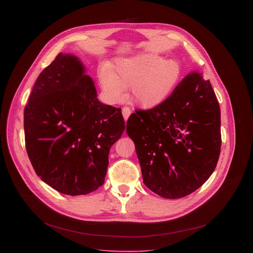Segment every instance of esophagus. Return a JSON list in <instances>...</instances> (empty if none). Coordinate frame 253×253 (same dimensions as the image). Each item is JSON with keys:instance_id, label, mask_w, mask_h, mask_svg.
Wrapping results in <instances>:
<instances>
[{"instance_id": "1", "label": "esophagus", "mask_w": 253, "mask_h": 253, "mask_svg": "<svg viewBox=\"0 0 253 253\" xmlns=\"http://www.w3.org/2000/svg\"><path fill=\"white\" fill-rule=\"evenodd\" d=\"M122 114H123V117L125 119V121H127L129 116L131 115V110L130 108H128V106H124V108L122 109Z\"/></svg>"}]
</instances>
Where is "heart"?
<instances>
[{
	"label": "heart",
	"instance_id": "heart-1",
	"mask_svg": "<svg viewBox=\"0 0 253 253\" xmlns=\"http://www.w3.org/2000/svg\"><path fill=\"white\" fill-rule=\"evenodd\" d=\"M180 77V66L174 60H163L157 55L119 60L111 70L103 66L99 74L100 85L112 100L123 96V89L130 88L136 104L145 109L162 103L174 90Z\"/></svg>",
	"mask_w": 253,
	"mask_h": 253
}]
</instances>
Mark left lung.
<instances>
[{"instance_id": "left-lung-1", "label": "left lung", "mask_w": 253, "mask_h": 253, "mask_svg": "<svg viewBox=\"0 0 253 253\" xmlns=\"http://www.w3.org/2000/svg\"><path fill=\"white\" fill-rule=\"evenodd\" d=\"M126 131L152 192L167 199L192 194L220 154V109L209 80L191 72L162 103L131 114Z\"/></svg>"}]
</instances>
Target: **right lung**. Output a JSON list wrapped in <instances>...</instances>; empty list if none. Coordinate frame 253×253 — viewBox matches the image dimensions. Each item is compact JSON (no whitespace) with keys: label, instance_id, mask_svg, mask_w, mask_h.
Returning a JSON list of instances; mask_svg holds the SVG:
<instances>
[{"label":"right lung","instance_id":"obj_1","mask_svg":"<svg viewBox=\"0 0 253 253\" xmlns=\"http://www.w3.org/2000/svg\"><path fill=\"white\" fill-rule=\"evenodd\" d=\"M125 130L121 109L101 103L76 56L59 54L39 75L24 108L25 149L38 176L79 196L104 182L112 145Z\"/></svg>","mask_w":253,"mask_h":253}]
</instances>
